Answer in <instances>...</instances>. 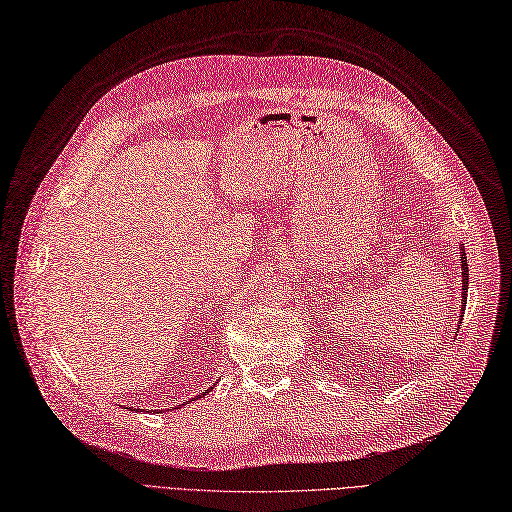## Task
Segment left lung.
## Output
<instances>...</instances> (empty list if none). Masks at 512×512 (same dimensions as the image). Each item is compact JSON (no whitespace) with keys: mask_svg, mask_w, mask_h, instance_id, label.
I'll list each match as a JSON object with an SVG mask.
<instances>
[{"mask_svg":"<svg viewBox=\"0 0 512 512\" xmlns=\"http://www.w3.org/2000/svg\"><path fill=\"white\" fill-rule=\"evenodd\" d=\"M460 273H463V280H460L463 282V289H460L463 291L460 293L463 295V299H460V306H465L467 304V289H469V267H467V254H465L463 243H460ZM460 310H465V308H460ZM463 317H465V313H460V321H463Z\"/></svg>","mask_w":512,"mask_h":512,"instance_id":"1","label":"left lung"}]
</instances>
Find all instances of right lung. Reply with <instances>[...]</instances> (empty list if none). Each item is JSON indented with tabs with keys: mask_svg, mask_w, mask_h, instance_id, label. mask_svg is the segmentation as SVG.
<instances>
[{
	"mask_svg": "<svg viewBox=\"0 0 512 512\" xmlns=\"http://www.w3.org/2000/svg\"><path fill=\"white\" fill-rule=\"evenodd\" d=\"M210 389H213V386H210ZM210 389H208L206 393H210ZM197 397H202V395H197ZM197 397H193V400H197ZM184 404H186V402H184ZM184 404H182V406H184ZM139 410H141V413H143V410H145V408H139Z\"/></svg>",
	"mask_w": 512,
	"mask_h": 512,
	"instance_id": "right-lung-1",
	"label": "right lung"
}]
</instances>
